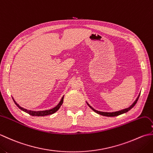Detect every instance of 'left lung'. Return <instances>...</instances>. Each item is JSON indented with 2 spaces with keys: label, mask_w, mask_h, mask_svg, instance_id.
Masks as SVG:
<instances>
[{
  "label": "left lung",
  "mask_w": 153,
  "mask_h": 153,
  "mask_svg": "<svg viewBox=\"0 0 153 153\" xmlns=\"http://www.w3.org/2000/svg\"><path fill=\"white\" fill-rule=\"evenodd\" d=\"M139 96H140V95H139V96H138V97L137 99H136V100H135V102L132 104V105L129 107V108H125V109H123V110H120V111H117V112H100V111H98V110H95L93 108H92L91 106L88 103H87V105H88V106L90 107L91 108L94 112H95L96 113H97V114H100V115H102V116H109V117H112V116H119V115H120V114H123V113H126V112H128L129 110H131L133 107H134L135 105V104L137 103V100H138V99H139Z\"/></svg>",
  "instance_id": "left-lung-1"
}]
</instances>
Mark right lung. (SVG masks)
Masks as SVG:
<instances>
[{
	"instance_id": "obj_1",
	"label": "right lung",
	"mask_w": 153,
	"mask_h": 153,
	"mask_svg": "<svg viewBox=\"0 0 153 153\" xmlns=\"http://www.w3.org/2000/svg\"><path fill=\"white\" fill-rule=\"evenodd\" d=\"M14 100V99H13ZM63 100H64V97H62V98L61 100L60 101V102L58 103V105L55 106L54 108H52L51 110H43V111H33V110H29L27 109H25L24 108H22L20 106H19L18 104H17L15 100H14V101L15 102V104L16 105L18 108L19 109H21L23 111L25 112L26 113L29 114L31 116H47V115H50V114H53L54 112H56L57 110L60 108V107L61 106V105H62L63 103Z\"/></svg>"
}]
</instances>
